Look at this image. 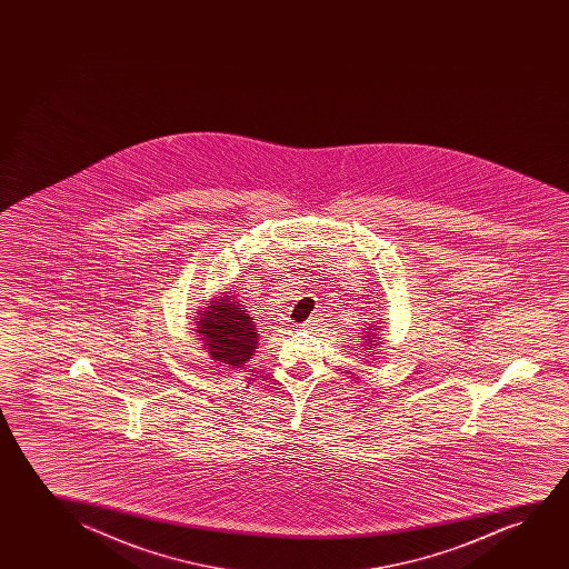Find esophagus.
Returning a JSON list of instances; mask_svg holds the SVG:
<instances>
[{"label":"esophagus","instance_id":"obj_1","mask_svg":"<svg viewBox=\"0 0 569 569\" xmlns=\"http://www.w3.org/2000/svg\"><path fill=\"white\" fill-rule=\"evenodd\" d=\"M317 327H319V319H311L307 320V322H303V325H301L299 328H303V330H312V328Z\"/></svg>","mask_w":569,"mask_h":569}]
</instances>
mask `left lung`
I'll return each mask as SVG.
<instances>
[{"label":"left lung","mask_w":569,"mask_h":569,"mask_svg":"<svg viewBox=\"0 0 569 569\" xmlns=\"http://www.w3.org/2000/svg\"><path fill=\"white\" fill-rule=\"evenodd\" d=\"M371 330H373V327H371ZM363 338H366V346H377V340H375L377 335H366ZM367 350H369V348H367Z\"/></svg>","instance_id":"left-lung-1"}]
</instances>
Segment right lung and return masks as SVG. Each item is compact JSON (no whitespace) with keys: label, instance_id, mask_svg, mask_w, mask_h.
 Here are the masks:
<instances>
[{"label":"right lung","instance_id":"add662e5","mask_svg":"<svg viewBox=\"0 0 569 569\" xmlns=\"http://www.w3.org/2000/svg\"><path fill=\"white\" fill-rule=\"evenodd\" d=\"M196 335L213 361L226 367H242L254 356L258 335L249 311L231 293L208 301L196 319Z\"/></svg>","mask_w":569,"mask_h":569}]
</instances>
